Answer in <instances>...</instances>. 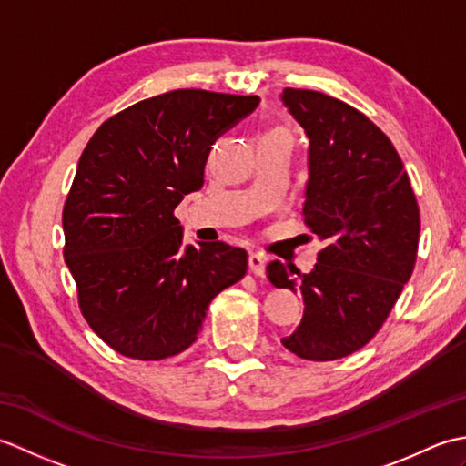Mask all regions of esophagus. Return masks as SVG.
<instances>
[{"mask_svg": "<svg viewBox=\"0 0 466 466\" xmlns=\"http://www.w3.org/2000/svg\"><path fill=\"white\" fill-rule=\"evenodd\" d=\"M248 264H250V270L256 274V276H264L266 274V258L262 254L258 252H252L248 256Z\"/></svg>", "mask_w": 466, "mask_h": 466, "instance_id": "34e87169", "label": "esophagus"}]
</instances>
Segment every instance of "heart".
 I'll use <instances>...</instances> for the list:
<instances>
[{
  "instance_id": "b5f03b06",
  "label": "heart",
  "mask_w": 466,
  "mask_h": 466,
  "mask_svg": "<svg viewBox=\"0 0 466 466\" xmlns=\"http://www.w3.org/2000/svg\"><path fill=\"white\" fill-rule=\"evenodd\" d=\"M270 134H279V136H286V132H282V130H274V132H270Z\"/></svg>"
}]
</instances>
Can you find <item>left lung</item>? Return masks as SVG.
<instances>
[{
  "mask_svg": "<svg viewBox=\"0 0 466 466\" xmlns=\"http://www.w3.org/2000/svg\"><path fill=\"white\" fill-rule=\"evenodd\" d=\"M282 104L309 136L304 222L322 242L300 274L274 260L276 289L304 299L282 344L306 360L349 356L379 332L409 282L419 250V204L392 142L362 112L314 90L284 87Z\"/></svg>",
  "mask_w": 466,
  "mask_h": 466,
  "instance_id": "8db88e82",
  "label": "left lung"
}]
</instances>
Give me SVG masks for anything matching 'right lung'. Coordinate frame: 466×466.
Wrapping results in <instances>:
<instances>
[{
  "instance_id": "obj_1",
  "label": "right lung",
  "mask_w": 466,
  "mask_h": 466,
  "mask_svg": "<svg viewBox=\"0 0 466 466\" xmlns=\"http://www.w3.org/2000/svg\"><path fill=\"white\" fill-rule=\"evenodd\" d=\"M258 104V96L166 92L112 116L87 142L64 206V258L84 319L116 352L180 354L214 296L246 274L242 248L184 244L174 210L204 186L212 144Z\"/></svg>"
}]
</instances>
